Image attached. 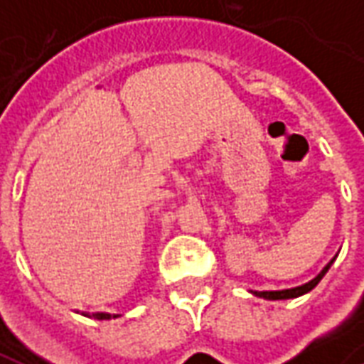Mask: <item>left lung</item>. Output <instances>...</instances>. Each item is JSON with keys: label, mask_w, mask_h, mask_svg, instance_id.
I'll list each match as a JSON object with an SVG mask.
<instances>
[{"label": "left lung", "mask_w": 364, "mask_h": 364, "mask_svg": "<svg viewBox=\"0 0 364 364\" xmlns=\"http://www.w3.org/2000/svg\"><path fill=\"white\" fill-rule=\"evenodd\" d=\"M336 261V257L329 261L326 267L321 269L320 273L314 277L312 281L304 282V284H300V287H294V289H284V290H252V294H255V296L259 298H265V300H289V298H298L302 296V294H306V292H310V290L318 284V282L323 279V274L328 273V269L331 267V263Z\"/></svg>", "instance_id": "8db88e82"}]
</instances>
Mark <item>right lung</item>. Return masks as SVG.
I'll use <instances>...</instances> for the list:
<instances>
[{
  "mask_svg": "<svg viewBox=\"0 0 364 364\" xmlns=\"http://www.w3.org/2000/svg\"><path fill=\"white\" fill-rule=\"evenodd\" d=\"M93 318H97V320H111V318H117V316H111V314H93Z\"/></svg>",
  "mask_w": 364,
  "mask_h": 364,
  "instance_id": "right-lung-1",
  "label": "right lung"
}]
</instances>
